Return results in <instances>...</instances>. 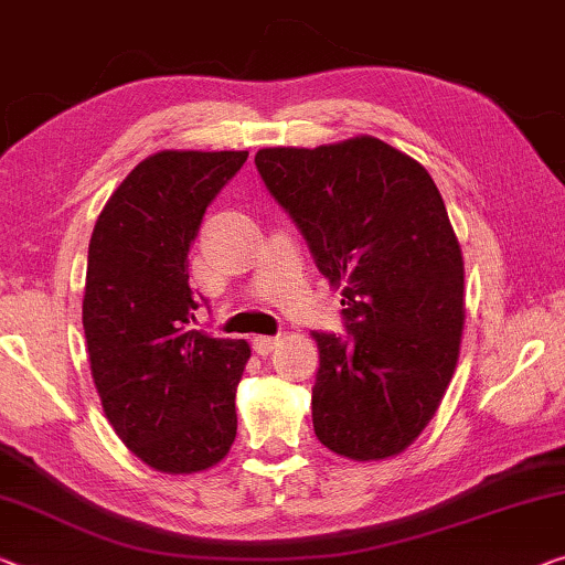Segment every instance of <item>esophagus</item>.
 Instances as JSON below:
<instances>
[{
    "mask_svg": "<svg viewBox=\"0 0 565 565\" xmlns=\"http://www.w3.org/2000/svg\"><path fill=\"white\" fill-rule=\"evenodd\" d=\"M277 343H280V338H277V335H255L253 349L259 355H267V353H273L277 349Z\"/></svg>",
    "mask_w": 565,
    "mask_h": 565,
    "instance_id": "obj_1",
    "label": "esophagus"
}]
</instances>
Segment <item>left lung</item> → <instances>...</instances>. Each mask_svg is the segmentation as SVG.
Masks as SVG:
<instances>
[{"instance_id":"8db88e82","label":"left lung","mask_w":565,"mask_h":565,"mask_svg":"<svg viewBox=\"0 0 565 565\" xmlns=\"http://www.w3.org/2000/svg\"><path fill=\"white\" fill-rule=\"evenodd\" d=\"M255 163L343 295L349 338L310 333L316 437L355 462L404 452L445 398L465 328L462 249L437 184L373 136L259 149Z\"/></svg>"}]
</instances>
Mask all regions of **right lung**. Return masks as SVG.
<instances>
[{"instance_id":"add662e5","label":"right lung","mask_w":565,"mask_h":565,"mask_svg":"<svg viewBox=\"0 0 565 565\" xmlns=\"http://www.w3.org/2000/svg\"><path fill=\"white\" fill-rule=\"evenodd\" d=\"M247 151H159L120 181L95 222L83 295L93 384L118 439L156 472L227 457L249 343L192 331L189 247Z\"/></svg>"}]
</instances>
